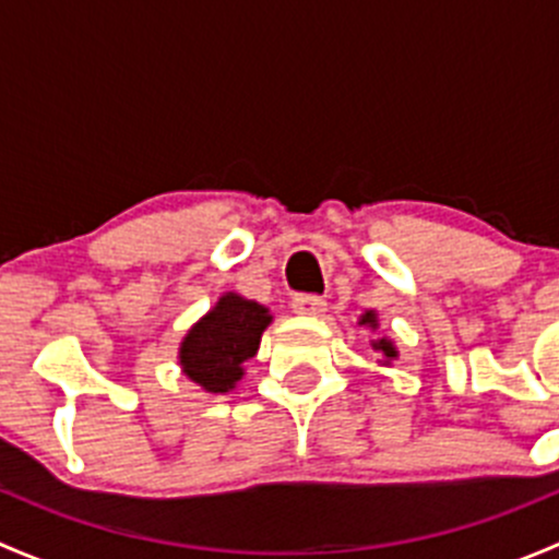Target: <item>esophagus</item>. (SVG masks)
Segmentation results:
<instances>
[{
    "label": "esophagus",
    "instance_id": "obj_1",
    "mask_svg": "<svg viewBox=\"0 0 559 559\" xmlns=\"http://www.w3.org/2000/svg\"><path fill=\"white\" fill-rule=\"evenodd\" d=\"M292 308L300 316H324L326 302L316 295H297L295 300H292Z\"/></svg>",
    "mask_w": 559,
    "mask_h": 559
}]
</instances>
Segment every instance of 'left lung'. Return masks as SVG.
Instances as JSON below:
<instances>
[{"instance_id": "1", "label": "left lung", "mask_w": 559, "mask_h": 559, "mask_svg": "<svg viewBox=\"0 0 559 559\" xmlns=\"http://www.w3.org/2000/svg\"><path fill=\"white\" fill-rule=\"evenodd\" d=\"M357 324L365 326V330L376 332V330H379V313H376V311H365L362 316H359ZM370 346H373V352L381 357V359H379L381 365H392V359L400 357L397 346H394L392 337H386V335H384V337H381V335L370 337Z\"/></svg>"}]
</instances>
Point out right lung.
<instances>
[{"instance_id": "1", "label": "right lung", "mask_w": 559, "mask_h": 559, "mask_svg": "<svg viewBox=\"0 0 559 559\" xmlns=\"http://www.w3.org/2000/svg\"><path fill=\"white\" fill-rule=\"evenodd\" d=\"M270 324V308L238 292H224L216 306L197 319L180 341V373L202 392H233L246 376V362L259 352L262 332Z\"/></svg>"}]
</instances>
